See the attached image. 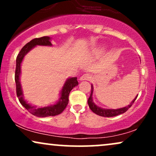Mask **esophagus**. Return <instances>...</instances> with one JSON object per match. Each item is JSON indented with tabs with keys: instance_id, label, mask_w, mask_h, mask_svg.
Segmentation results:
<instances>
[{
	"instance_id": "esophagus-1",
	"label": "esophagus",
	"mask_w": 156,
	"mask_h": 156,
	"mask_svg": "<svg viewBox=\"0 0 156 156\" xmlns=\"http://www.w3.org/2000/svg\"><path fill=\"white\" fill-rule=\"evenodd\" d=\"M92 79V76L90 74H83V76H80V80H90Z\"/></svg>"
}]
</instances>
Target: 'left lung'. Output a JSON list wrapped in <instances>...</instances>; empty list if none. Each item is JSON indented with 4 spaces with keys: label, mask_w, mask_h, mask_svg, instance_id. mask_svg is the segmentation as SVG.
<instances>
[{
    "label": "left lung",
    "mask_w": 156,
    "mask_h": 156,
    "mask_svg": "<svg viewBox=\"0 0 156 156\" xmlns=\"http://www.w3.org/2000/svg\"><path fill=\"white\" fill-rule=\"evenodd\" d=\"M92 89H91V94L90 96H89V99H88V105L90 108L91 110L93 112L95 113L96 114L98 115L101 116V117H115V116L119 115V114H123V113L126 112L128 111V109L133 105V103H134V101H136V99L137 96L135 98L133 99V101L130 103L128 106L123 107V108H117V109H107V108H101V107L98 106V105H95V103L93 102V98H92V94H93V90H94V88H93V85L92 84Z\"/></svg>",
    "instance_id": "1"
}]
</instances>
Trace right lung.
I'll use <instances>...</instances> for the list:
<instances>
[{"label": "right lung", "instance_id": "1", "mask_svg": "<svg viewBox=\"0 0 156 156\" xmlns=\"http://www.w3.org/2000/svg\"><path fill=\"white\" fill-rule=\"evenodd\" d=\"M37 45L41 46H52L51 38L50 37H42L40 38H36L32 39L28 43L23 47L20 51L16 59V69H15V83H16V92L18 98L20 103L24 106L30 113L37 117H50V116L58 115L65 109L69 102V94L70 91L75 87L78 85V82L77 80L76 77L73 78H68L66 80L63 87L60 92V98L58 101L54 104L48 105L44 107H37L36 105H32L28 102L25 101L23 98V93L22 87L20 83L21 76V64L24 58L25 55L31 50L33 49Z\"/></svg>", "mask_w": 156, "mask_h": 156}]
</instances>
